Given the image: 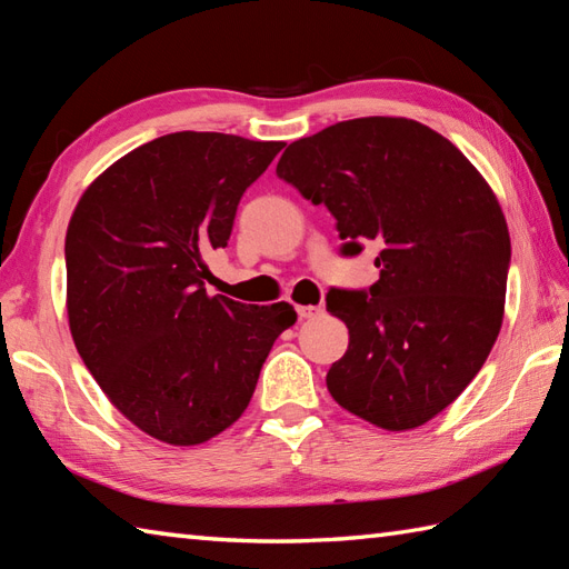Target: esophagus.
Instances as JSON below:
<instances>
[{
	"label": "esophagus",
	"instance_id": "1",
	"mask_svg": "<svg viewBox=\"0 0 569 569\" xmlns=\"http://www.w3.org/2000/svg\"><path fill=\"white\" fill-rule=\"evenodd\" d=\"M325 312L322 306H298V316L303 320H316Z\"/></svg>",
	"mask_w": 569,
	"mask_h": 569
}]
</instances>
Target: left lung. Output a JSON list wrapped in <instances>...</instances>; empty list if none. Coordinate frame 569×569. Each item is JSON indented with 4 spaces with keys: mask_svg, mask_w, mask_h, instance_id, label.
I'll return each instance as SVG.
<instances>
[{
    "mask_svg": "<svg viewBox=\"0 0 569 569\" xmlns=\"http://www.w3.org/2000/svg\"><path fill=\"white\" fill-rule=\"evenodd\" d=\"M276 173L332 212L347 257L379 247L369 291L328 293L349 330L328 391L391 432L432 420L485 367L503 322L511 237L485 176L406 117L349 119L298 139Z\"/></svg>",
    "mask_w": 569,
    "mask_h": 569,
    "instance_id": "8db88e82",
    "label": "left lung"
}]
</instances>
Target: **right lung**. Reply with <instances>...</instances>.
Instances as JSON below:
<instances>
[{
	"label": "right lung",
	"mask_w": 569,
	"mask_h": 569,
	"mask_svg": "<svg viewBox=\"0 0 569 569\" xmlns=\"http://www.w3.org/2000/svg\"><path fill=\"white\" fill-rule=\"evenodd\" d=\"M283 141L176 131L114 161L66 234L72 342L110 403L166 445L212 440L244 413L293 306L208 296L204 257Z\"/></svg>",
	"instance_id": "add662e5"
}]
</instances>
